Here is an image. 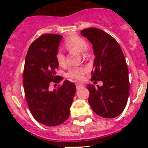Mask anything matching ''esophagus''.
I'll use <instances>...</instances> for the list:
<instances>
[{
  "label": "esophagus",
  "mask_w": 148,
  "mask_h": 148,
  "mask_svg": "<svg viewBox=\"0 0 148 148\" xmlns=\"http://www.w3.org/2000/svg\"><path fill=\"white\" fill-rule=\"evenodd\" d=\"M83 85L81 83H77V84H76V86H77V88H79V87H81V86H82Z\"/></svg>",
  "instance_id": "34e87169"
}]
</instances>
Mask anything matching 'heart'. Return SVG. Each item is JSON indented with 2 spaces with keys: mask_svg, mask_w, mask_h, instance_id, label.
<instances>
[{
  "mask_svg": "<svg viewBox=\"0 0 148 148\" xmlns=\"http://www.w3.org/2000/svg\"><path fill=\"white\" fill-rule=\"evenodd\" d=\"M64 46L67 50L77 51L79 52H84L87 48V44L86 41L77 36H72L71 37H69L65 41ZM56 60L58 64L61 66H64L65 65V56L64 53L62 51H59L56 53ZM85 72H86V69L84 67H72L69 69L66 77L70 79L79 80L82 79Z\"/></svg>",
  "mask_w": 148,
  "mask_h": 148,
  "instance_id": "1",
  "label": "heart"
}]
</instances>
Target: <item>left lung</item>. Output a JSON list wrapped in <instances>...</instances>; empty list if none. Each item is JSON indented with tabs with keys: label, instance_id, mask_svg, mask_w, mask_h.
Listing matches in <instances>:
<instances>
[{
	"label": "left lung",
	"instance_id": "obj_1",
	"mask_svg": "<svg viewBox=\"0 0 148 148\" xmlns=\"http://www.w3.org/2000/svg\"><path fill=\"white\" fill-rule=\"evenodd\" d=\"M93 47L95 59L91 81H102V86L87 84L89 105L97 115L114 118L123 112L130 92L128 68L120 46L112 36L97 28L81 31Z\"/></svg>",
	"mask_w": 148,
	"mask_h": 148
}]
</instances>
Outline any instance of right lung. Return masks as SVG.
I'll use <instances>...</instances> for the list:
<instances>
[{"instance_id":"right-lung-1","label":"right lung","mask_w":148,"mask_h":148,"mask_svg":"<svg viewBox=\"0 0 148 148\" xmlns=\"http://www.w3.org/2000/svg\"><path fill=\"white\" fill-rule=\"evenodd\" d=\"M62 37L44 34L36 39L28 49L23 69V88L30 112L37 122L49 127L68 119L76 93L75 84L68 80L57 89H49L51 83L62 80L56 75V54Z\"/></svg>"}]
</instances>
